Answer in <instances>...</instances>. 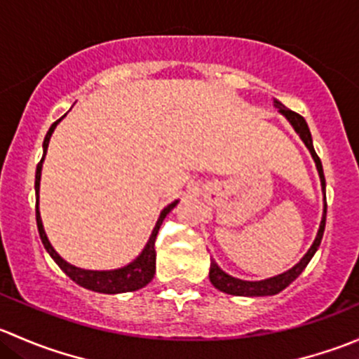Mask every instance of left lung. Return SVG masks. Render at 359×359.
Listing matches in <instances>:
<instances>
[{"instance_id": "obj_1", "label": "left lung", "mask_w": 359, "mask_h": 359, "mask_svg": "<svg viewBox=\"0 0 359 359\" xmlns=\"http://www.w3.org/2000/svg\"><path fill=\"white\" fill-rule=\"evenodd\" d=\"M276 106H278V109H280L281 114L287 116V119L292 123V126L295 128V132L299 133L300 139L304 140V144L307 146V149H309L311 154H313L314 163H316V168H318V172H320L321 186H323V191H325L323 166H321V159H320V156H318L316 151H314V147H313V139H311V132H309V128H307L306 119H304L299 112L285 107L281 102H276ZM325 200H327V198H325ZM325 222H327V203H325L323 219H321L320 231H318V236H316V240H314L313 247H311L309 252L302 257V260H300L297 266H293L290 271H287V273L278 274V276L269 278V280H264V281H243V280H238V278H233V276H229V274H226L212 260V262H210V281H212V285L217 288V290L231 293V295H241V297L276 295V293L285 290V288H287L288 285H290L292 281L295 280V278L299 276L304 269H306V266L309 264V260L313 259V255L316 253L318 247H320L321 238H323Z\"/></svg>"}]
</instances>
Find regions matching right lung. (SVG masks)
Segmentation results:
<instances>
[{
    "label": "right lung",
    "mask_w": 359,
    "mask_h": 359,
    "mask_svg": "<svg viewBox=\"0 0 359 359\" xmlns=\"http://www.w3.org/2000/svg\"><path fill=\"white\" fill-rule=\"evenodd\" d=\"M60 119H57L52 126H50L48 133H46L45 140H43V158L41 161L38 163L36 166V182H34V189H36V196L39 193V179H41V163L45 159L46 154V147H48L50 142V137H52V132L55 130L57 123ZM177 205V201L170 203L165 210L161 212L159 215L156 227H154L153 234H151L149 241H147L146 248L144 252L133 260L132 264L128 266L121 267V269H116V271H85V269H79V267L71 266L67 264L62 257H59V253L53 250L52 245H50L48 238H46L45 229H43V224H41V217H39V210H38V203H36V224H38V233L39 238H41L43 245H45L46 252L50 253L53 260L57 262V266L71 278L74 283H78L79 287L83 288H88V290L93 292H100V293H121V292H133V290H139V288L146 287L151 280L154 278V273H156V250H154V243H156V236H158V231L161 227L163 220L165 217L168 215L170 210Z\"/></svg>",
    "instance_id": "obj_1"
}]
</instances>
